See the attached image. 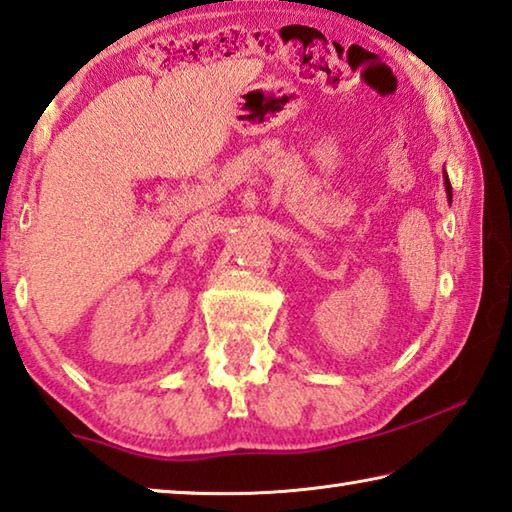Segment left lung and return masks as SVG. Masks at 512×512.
<instances>
[{
    "instance_id": "1",
    "label": "left lung",
    "mask_w": 512,
    "mask_h": 512,
    "mask_svg": "<svg viewBox=\"0 0 512 512\" xmlns=\"http://www.w3.org/2000/svg\"><path fill=\"white\" fill-rule=\"evenodd\" d=\"M445 192H448V197H450V201H452V185H450L448 174H445Z\"/></svg>"
}]
</instances>
